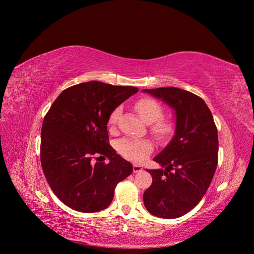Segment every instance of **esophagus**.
<instances>
[{
  "instance_id": "34e87169",
  "label": "esophagus",
  "mask_w": 254,
  "mask_h": 254,
  "mask_svg": "<svg viewBox=\"0 0 254 254\" xmlns=\"http://www.w3.org/2000/svg\"><path fill=\"white\" fill-rule=\"evenodd\" d=\"M132 171H134V173H139L143 171V168L139 165H134V167H132Z\"/></svg>"
}]
</instances>
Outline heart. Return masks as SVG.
I'll return each instance as SVG.
<instances>
[{
    "mask_svg": "<svg viewBox=\"0 0 254 254\" xmlns=\"http://www.w3.org/2000/svg\"><path fill=\"white\" fill-rule=\"evenodd\" d=\"M135 109L145 123L151 124V130L159 137H166L172 131L171 120L163 118L161 104L151 98H142L135 104ZM120 115V108H115L109 116V125L114 127ZM117 149L124 157L132 162L141 163L145 161L152 151V145L147 140H134L129 138L122 139L117 144Z\"/></svg>",
    "mask_w": 254,
    "mask_h": 254,
    "instance_id": "1",
    "label": "heart"
}]
</instances>
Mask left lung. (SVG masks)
Instances as JSON below:
<instances>
[{
  "mask_svg": "<svg viewBox=\"0 0 254 254\" xmlns=\"http://www.w3.org/2000/svg\"><path fill=\"white\" fill-rule=\"evenodd\" d=\"M174 109L175 135L153 161L165 169L147 170L152 184L143 201L149 213L177 218L193 209L206 193L218 162V135L202 98L177 87L143 89Z\"/></svg>",
  "mask_w": 254,
  "mask_h": 254,
  "instance_id": "obj_1",
  "label": "left lung"
}]
</instances>
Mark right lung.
Returning <instances> with one entry per match:
<instances>
[{"label":"right lung","instance_id":"1","mask_svg":"<svg viewBox=\"0 0 254 254\" xmlns=\"http://www.w3.org/2000/svg\"><path fill=\"white\" fill-rule=\"evenodd\" d=\"M138 90L89 81L64 89L51 105L42 125L40 158L50 189L64 205L84 213L104 210L117 183L131 174V164L109 144L107 124ZM105 157L108 164L101 162Z\"/></svg>","mask_w":254,"mask_h":254}]
</instances>
